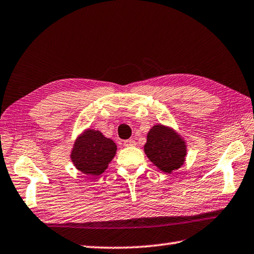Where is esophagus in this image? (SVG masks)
Returning <instances> with one entry per match:
<instances>
[{"label":"esophagus","instance_id":"1","mask_svg":"<svg viewBox=\"0 0 254 254\" xmlns=\"http://www.w3.org/2000/svg\"><path fill=\"white\" fill-rule=\"evenodd\" d=\"M124 146H135V141L132 140V138H130V140H127L124 141Z\"/></svg>","mask_w":254,"mask_h":254}]
</instances>
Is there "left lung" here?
Returning a JSON list of instances; mask_svg holds the SVG:
<instances>
[{
  "instance_id": "obj_1",
  "label": "left lung",
  "mask_w": 254,
  "mask_h": 254,
  "mask_svg": "<svg viewBox=\"0 0 254 254\" xmlns=\"http://www.w3.org/2000/svg\"><path fill=\"white\" fill-rule=\"evenodd\" d=\"M144 152L158 170L172 174L185 163L187 145L175 128L160 123L154 124L148 131Z\"/></svg>"
}]
</instances>
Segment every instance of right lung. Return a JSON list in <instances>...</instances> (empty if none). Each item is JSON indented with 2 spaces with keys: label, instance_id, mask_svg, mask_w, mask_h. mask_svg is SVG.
Segmentation results:
<instances>
[{
  "label": "right lung",
  "instance_id": "1",
  "mask_svg": "<svg viewBox=\"0 0 254 254\" xmlns=\"http://www.w3.org/2000/svg\"><path fill=\"white\" fill-rule=\"evenodd\" d=\"M117 153V144L99 130L87 128L78 135L70 152L73 166L88 177H96L107 170Z\"/></svg>",
  "mask_w": 254,
  "mask_h": 254
}]
</instances>
